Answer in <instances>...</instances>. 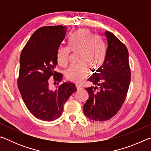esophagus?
Here are the masks:
<instances>
[{
  "instance_id": "esophagus-1",
  "label": "esophagus",
  "mask_w": 151,
  "mask_h": 151,
  "mask_svg": "<svg viewBox=\"0 0 151 151\" xmlns=\"http://www.w3.org/2000/svg\"><path fill=\"white\" fill-rule=\"evenodd\" d=\"M76 88H77L78 91L81 90V89H83V86H81V85H76Z\"/></svg>"
}]
</instances>
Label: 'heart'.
Masks as SVG:
<instances>
[{"label":"heart","mask_w":151,"mask_h":151,"mask_svg":"<svg viewBox=\"0 0 151 151\" xmlns=\"http://www.w3.org/2000/svg\"><path fill=\"white\" fill-rule=\"evenodd\" d=\"M70 52L78 54V66H70L65 71L68 81L79 83L88 75V68L92 70L99 69L105 58V49L100 40L87 30L81 29L68 40V47H60L57 53L58 64L66 66L69 63Z\"/></svg>","instance_id":"1"}]
</instances>
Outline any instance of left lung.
<instances>
[{"mask_svg":"<svg viewBox=\"0 0 151 151\" xmlns=\"http://www.w3.org/2000/svg\"><path fill=\"white\" fill-rule=\"evenodd\" d=\"M104 61L88 81L94 86L86 88L89 99L83 106L84 114L93 121L111 119L121 109L126 99L131 70L127 48L112 33L106 30Z\"/></svg>","mask_w":151,"mask_h":151,"instance_id":"obj_1","label":"left lung"}]
</instances>
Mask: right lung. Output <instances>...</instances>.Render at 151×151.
<instances>
[{"instance_id": "right-lung-1", "label": "right lung", "mask_w": 151, "mask_h": 151, "mask_svg": "<svg viewBox=\"0 0 151 151\" xmlns=\"http://www.w3.org/2000/svg\"><path fill=\"white\" fill-rule=\"evenodd\" d=\"M66 34V27L48 26L33 33L20 57L17 85L27 109L36 118L45 121L58 119L63 106L76 91L72 83H64L55 91L50 90L48 79L53 76L57 85L63 75L55 71L57 53ZM56 85V83H55Z\"/></svg>"}]
</instances>
